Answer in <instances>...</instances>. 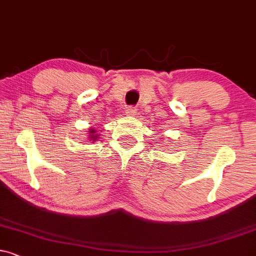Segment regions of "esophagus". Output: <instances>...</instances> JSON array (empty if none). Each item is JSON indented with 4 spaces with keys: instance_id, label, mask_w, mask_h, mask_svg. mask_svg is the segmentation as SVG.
I'll return each instance as SVG.
<instances>
[{
    "instance_id": "34e87169",
    "label": "esophagus",
    "mask_w": 256,
    "mask_h": 256,
    "mask_svg": "<svg viewBox=\"0 0 256 256\" xmlns=\"http://www.w3.org/2000/svg\"><path fill=\"white\" fill-rule=\"evenodd\" d=\"M136 110L138 109H135L134 106H128V108L126 109V114H127L128 116H134L136 115Z\"/></svg>"
}]
</instances>
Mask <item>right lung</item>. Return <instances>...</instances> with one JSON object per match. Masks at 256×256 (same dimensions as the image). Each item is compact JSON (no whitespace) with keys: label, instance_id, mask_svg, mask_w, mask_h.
Here are the masks:
<instances>
[{"label":"right lung","instance_id":"1","mask_svg":"<svg viewBox=\"0 0 256 256\" xmlns=\"http://www.w3.org/2000/svg\"><path fill=\"white\" fill-rule=\"evenodd\" d=\"M100 135L97 133V130L94 128H89L88 129V140L91 141V142H94V141H98Z\"/></svg>","mask_w":256,"mask_h":256}]
</instances>
